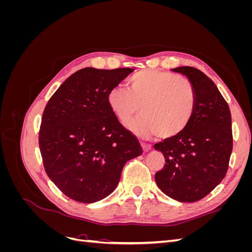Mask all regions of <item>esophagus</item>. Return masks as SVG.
<instances>
[{
  "instance_id": "obj_1",
  "label": "esophagus",
  "mask_w": 252,
  "mask_h": 252,
  "mask_svg": "<svg viewBox=\"0 0 252 252\" xmlns=\"http://www.w3.org/2000/svg\"><path fill=\"white\" fill-rule=\"evenodd\" d=\"M141 146H142L144 152H148L149 150H151V146H150V145L146 144V143H143V142H142V143H141Z\"/></svg>"
}]
</instances>
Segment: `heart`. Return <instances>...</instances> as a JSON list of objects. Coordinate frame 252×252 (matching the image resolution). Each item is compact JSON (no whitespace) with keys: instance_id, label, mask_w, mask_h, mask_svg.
<instances>
[{"instance_id":"obj_1","label":"heart","mask_w":252,"mask_h":252,"mask_svg":"<svg viewBox=\"0 0 252 252\" xmlns=\"http://www.w3.org/2000/svg\"><path fill=\"white\" fill-rule=\"evenodd\" d=\"M195 91L188 79L170 72L146 69L136 72L129 80V89L122 85L112 87L107 103L122 124L135 113L128 129L141 138L156 134L168 140L185 130L195 108Z\"/></svg>"}]
</instances>
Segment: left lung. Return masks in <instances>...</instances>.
I'll use <instances>...</instances> for the list:
<instances>
[{"label": "left lung", "mask_w": 252, "mask_h": 252, "mask_svg": "<svg viewBox=\"0 0 252 252\" xmlns=\"http://www.w3.org/2000/svg\"><path fill=\"white\" fill-rule=\"evenodd\" d=\"M171 70L191 82L195 108L184 131L155 145L165 158L164 168L155 179L166 195L192 203L209 194L225 178L232 151L231 114L216 84L201 70L189 66Z\"/></svg>", "instance_id": "1"}]
</instances>
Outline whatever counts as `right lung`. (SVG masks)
<instances>
[{"mask_svg":"<svg viewBox=\"0 0 252 252\" xmlns=\"http://www.w3.org/2000/svg\"><path fill=\"white\" fill-rule=\"evenodd\" d=\"M132 71L84 68L59 87L44 109L39 133L44 168L73 201L105 199L117 188L125 164L143 154L107 103L108 91Z\"/></svg>","mask_w":252,"mask_h":252,"instance_id":"1","label":"right lung"}]
</instances>
